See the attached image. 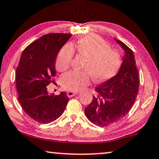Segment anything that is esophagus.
Listing matches in <instances>:
<instances>
[{"instance_id":"esophagus-1","label":"esophagus","mask_w":159,"mask_h":159,"mask_svg":"<svg viewBox=\"0 0 159 159\" xmlns=\"http://www.w3.org/2000/svg\"><path fill=\"white\" fill-rule=\"evenodd\" d=\"M79 92H73V91H68V93H67V95H68V97H73V96L75 95H77Z\"/></svg>"}]
</instances>
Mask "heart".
Masks as SVG:
<instances>
[{
    "label": "heart",
    "mask_w": 159,
    "mask_h": 159,
    "mask_svg": "<svg viewBox=\"0 0 159 159\" xmlns=\"http://www.w3.org/2000/svg\"><path fill=\"white\" fill-rule=\"evenodd\" d=\"M77 52L86 60L84 70L70 71L62 77V84L67 90L79 91L90 84L91 76L95 82H103L117 74L121 65L120 55L111 50L104 40L98 37H86L78 41ZM74 55L73 46L67 44L58 53L56 68L60 72L69 68Z\"/></svg>",
    "instance_id": "b5f03b06"
}]
</instances>
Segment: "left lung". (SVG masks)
Returning a JSON list of instances; mask_svg holds the SVG:
<instances>
[{"instance_id":"1","label":"left lung","mask_w":159,"mask_h":159,"mask_svg":"<svg viewBox=\"0 0 159 159\" xmlns=\"http://www.w3.org/2000/svg\"><path fill=\"white\" fill-rule=\"evenodd\" d=\"M124 51L122 62L115 76L95 88L96 95L85 109V115L96 125L106 127L122 119L133 107L140 84L133 52L115 39Z\"/></svg>"}]
</instances>
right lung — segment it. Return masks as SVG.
I'll use <instances>...</instances> for the list:
<instances>
[{
  "instance_id": "right-lung-1",
  "label": "right lung",
  "mask_w": 159,
  "mask_h": 159,
  "mask_svg": "<svg viewBox=\"0 0 159 159\" xmlns=\"http://www.w3.org/2000/svg\"><path fill=\"white\" fill-rule=\"evenodd\" d=\"M72 34L52 33L42 36L26 47L16 73L19 102L24 111L35 121L50 123L59 118L69 98L66 92L54 96L47 86L56 76L58 52Z\"/></svg>"
}]
</instances>
